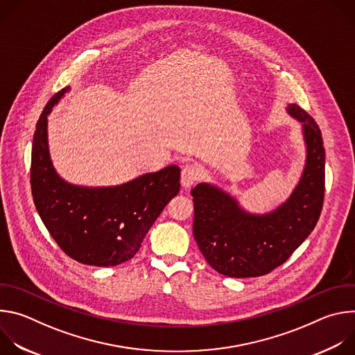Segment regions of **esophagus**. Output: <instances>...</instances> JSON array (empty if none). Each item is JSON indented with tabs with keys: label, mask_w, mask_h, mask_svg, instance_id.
I'll use <instances>...</instances> for the list:
<instances>
[{
	"label": "esophagus",
	"mask_w": 355,
	"mask_h": 355,
	"mask_svg": "<svg viewBox=\"0 0 355 355\" xmlns=\"http://www.w3.org/2000/svg\"><path fill=\"white\" fill-rule=\"evenodd\" d=\"M200 175V168L195 164H187L182 170H181V187L184 189H189L196 180Z\"/></svg>",
	"instance_id": "1"
}]
</instances>
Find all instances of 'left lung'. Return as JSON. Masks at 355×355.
<instances>
[{
  "label": "left lung",
  "instance_id": "8db88e82",
  "mask_svg": "<svg viewBox=\"0 0 355 355\" xmlns=\"http://www.w3.org/2000/svg\"><path fill=\"white\" fill-rule=\"evenodd\" d=\"M286 112L302 125L305 167L285 202L256 214L209 182L192 191L193 237L208 264L232 278L261 277L284 264L315 229L324 198V147L315 119L296 104Z\"/></svg>",
  "mask_w": 355,
  "mask_h": 355
}]
</instances>
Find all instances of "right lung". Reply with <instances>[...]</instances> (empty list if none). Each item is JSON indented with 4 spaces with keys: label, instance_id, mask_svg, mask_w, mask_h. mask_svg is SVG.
Masks as SVG:
<instances>
[{
    "label": "right lung",
    "instance_id": "1",
    "mask_svg": "<svg viewBox=\"0 0 355 355\" xmlns=\"http://www.w3.org/2000/svg\"><path fill=\"white\" fill-rule=\"evenodd\" d=\"M70 91L44 107L33 135L31 187L36 211L60 248L76 261L114 267L130 260L144 236L180 191V167L167 166L114 187H83L63 180L50 159L47 116Z\"/></svg>",
    "mask_w": 355,
    "mask_h": 355
}]
</instances>
